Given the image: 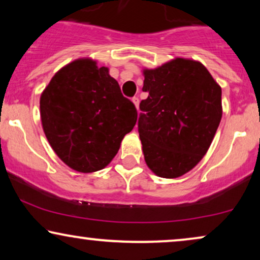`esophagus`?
I'll use <instances>...</instances> for the list:
<instances>
[{"mask_svg": "<svg viewBox=\"0 0 260 260\" xmlns=\"http://www.w3.org/2000/svg\"><path fill=\"white\" fill-rule=\"evenodd\" d=\"M133 103L135 104V106H136V109L138 110V105H140V99H138V97H134Z\"/></svg>", "mask_w": 260, "mask_h": 260, "instance_id": "esophagus-1", "label": "esophagus"}]
</instances>
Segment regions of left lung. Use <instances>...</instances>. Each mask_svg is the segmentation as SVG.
I'll return each mask as SVG.
<instances>
[{
	"label": "left lung",
	"mask_w": 260,
	"mask_h": 260,
	"mask_svg": "<svg viewBox=\"0 0 260 260\" xmlns=\"http://www.w3.org/2000/svg\"><path fill=\"white\" fill-rule=\"evenodd\" d=\"M147 99L138 133L144 159L156 175L175 179L207 152L222 116L221 87L201 62L176 58L144 70Z\"/></svg>",
	"instance_id": "8db88e82"
}]
</instances>
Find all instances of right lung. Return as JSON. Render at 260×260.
Segmentation results:
<instances>
[{
	"label": "right lung",
	"instance_id": "obj_1",
	"mask_svg": "<svg viewBox=\"0 0 260 260\" xmlns=\"http://www.w3.org/2000/svg\"><path fill=\"white\" fill-rule=\"evenodd\" d=\"M42 127L62 162L81 173L111 162L134 129L137 110L106 67L79 59L62 67L40 98Z\"/></svg>",
	"mask_w": 260,
	"mask_h": 260
}]
</instances>
